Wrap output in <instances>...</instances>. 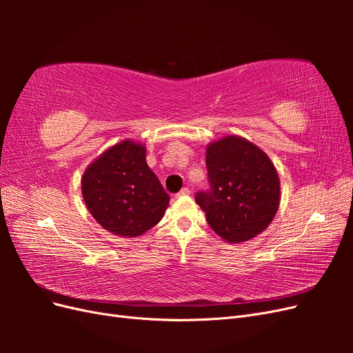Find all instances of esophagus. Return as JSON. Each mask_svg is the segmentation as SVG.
Returning a JSON list of instances; mask_svg holds the SVG:
<instances>
[{
    "label": "esophagus",
    "mask_w": 353,
    "mask_h": 353,
    "mask_svg": "<svg viewBox=\"0 0 353 353\" xmlns=\"http://www.w3.org/2000/svg\"><path fill=\"white\" fill-rule=\"evenodd\" d=\"M190 193H191V191H190V188L184 187L183 190H181V191H179V193H176V197H183V196H188Z\"/></svg>",
    "instance_id": "1"
}]
</instances>
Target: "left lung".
<instances>
[{"label":"left lung","instance_id":"left-lung-1","mask_svg":"<svg viewBox=\"0 0 353 353\" xmlns=\"http://www.w3.org/2000/svg\"><path fill=\"white\" fill-rule=\"evenodd\" d=\"M209 190L197 191L210 228L228 243L250 240L274 219L280 179L270 157L244 138L228 135L206 152Z\"/></svg>","mask_w":353,"mask_h":353}]
</instances>
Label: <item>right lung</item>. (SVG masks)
I'll list each match as a JSON object with an SVG mask.
<instances>
[{"label":"right lung","mask_w":353,"mask_h":353,"mask_svg":"<svg viewBox=\"0 0 353 353\" xmlns=\"http://www.w3.org/2000/svg\"><path fill=\"white\" fill-rule=\"evenodd\" d=\"M82 194L91 215L117 236L137 237L154 227L169 194L145 162V147L122 141L85 170Z\"/></svg>","instance_id":"right-lung-1"}]
</instances>
